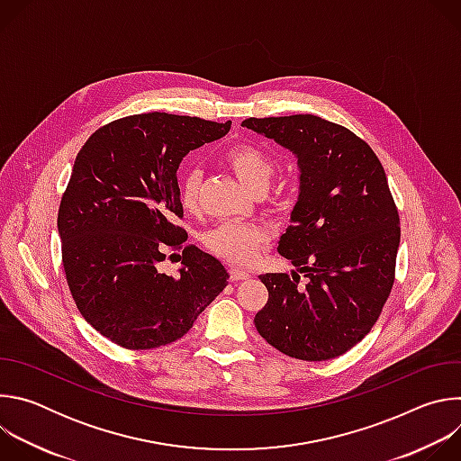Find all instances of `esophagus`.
<instances>
[{
	"label": "esophagus",
	"mask_w": 461,
	"mask_h": 461,
	"mask_svg": "<svg viewBox=\"0 0 461 461\" xmlns=\"http://www.w3.org/2000/svg\"><path fill=\"white\" fill-rule=\"evenodd\" d=\"M249 276H251V274L246 272V270H242V268H231V270H230V281H233V283L242 281V279H248Z\"/></svg>",
	"instance_id": "obj_1"
}]
</instances>
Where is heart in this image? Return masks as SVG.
<instances>
[{
    "label": "heart",
    "instance_id": "b5f03b06",
    "mask_svg": "<svg viewBox=\"0 0 461 461\" xmlns=\"http://www.w3.org/2000/svg\"><path fill=\"white\" fill-rule=\"evenodd\" d=\"M226 164L251 191H267L274 175V158L258 146L237 144L224 153ZM203 171L187 167L178 180V199L185 210H193L199 199ZM206 248L231 265H248L268 242V231L255 224L224 222L204 235Z\"/></svg>",
    "mask_w": 461,
    "mask_h": 461
}]
</instances>
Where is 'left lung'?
<instances>
[{"label":"left lung","instance_id":"8db88e82","mask_svg":"<svg viewBox=\"0 0 461 461\" xmlns=\"http://www.w3.org/2000/svg\"><path fill=\"white\" fill-rule=\"evenodd\" d=\"M242 125L290 149L301 169L292 226L277 248L297 272L258 276L268 303L255 328L290 357L334 359L372 330L396 277L402 230L384 169L350 129L315 114Z\"/></svg>","mask_w":461,"mask_h":461}]
</instances>
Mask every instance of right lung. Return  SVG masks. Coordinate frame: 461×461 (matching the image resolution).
Instances as JSON below:
<instances>
[{"instance_id": "1", "label": "right lung", "mask_w": 461, "mask_h": 461, "mask_svg": "<svg viewBox=\"0 0 461 461\" xmlns=\"http://www.w3.org/2000/svg\"><path fill=\"white\" fill-rule=\"evenodd\" d=\"M231 127L196 116L133 114L105 123L80 149L58 210L61 262L84 319L109 341L149 350L185 336L226 288L221 260L189 244L178 277L160 272L185 230L176 169Z\"/></svg>"}]
</instances>
